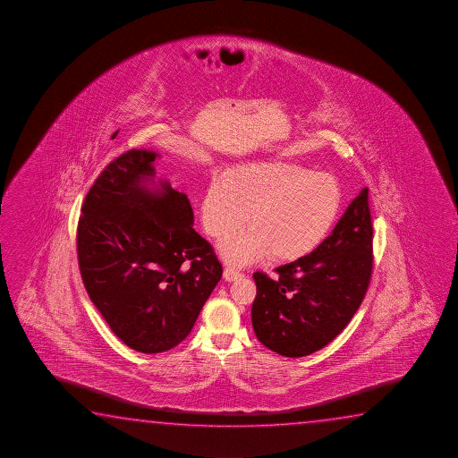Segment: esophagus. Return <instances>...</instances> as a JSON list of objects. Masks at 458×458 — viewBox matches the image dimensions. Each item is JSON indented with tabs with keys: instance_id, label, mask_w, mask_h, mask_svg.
<instances>
[{
	"instance_id": "esophagus-1",
	"label": "esophagus",
	"mask_w": 458,
	"mask_h": 458,
	"mask_svg": "<svg viewBox=\"0 0 458 458\" xmlns=\"http://www.w3.org/2000/svg\"><path fill=\"white\" fill-rule=\"evenodd\" d=\"M241 274H242V272L236 269V267H233V266H226L225 269H224V279H225L226 282H232V280L239 277Z\"/></svg>"
}]
</instances>
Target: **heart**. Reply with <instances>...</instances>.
<instances>
[{
	"label": "heart",
	"instance_id": "heart-1",
	"mask_svg": "<svg viewBox=\"0 0 458 458\" xmlns=\"http://www.w3.org/2000/svg\"><path fill=\"white\" fill-rule=\"evenodd\" d=\"M342 206L337 179L307 166L263 160L212 181L201 205L206 232L216 238L237 229L251 211L252 229L220 242L228 261L246 263L265 253L298 259L325 241Z\"/></svg>",
	"mask_w": 458,
	"mask_h": 458
}]
</instances>
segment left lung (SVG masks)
I'll list each match as a JSON object with an SVG mask.
<instances>
[{"instance_id": "left-lung-1", "label": "left lung", "mask_w": 458, "mask_h": 458, "mask_svg": "<svg viewBox=\"0 0 458 458\" xmlns=\"http://www.w3.org/2000/svg\"><path fill=\"white\" fill-rule=\"evenodd\" d=\"M371 241L365 187L313 252L276 267L271 277L255 272L252 325L259 342L286 358H302L337 337L370 284Z\"/></svg>"}]
</instances>
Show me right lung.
<instances>
[{
	"mask_svg": "<svg viewBox=\"0 0 458 458\" xmlns=\"http://www.w3.org/2000/svg\"><path fill=\"white\" fill-rule=\"evenodd\" d=\"M156 157L131 149L110 162L89 189L77 228L89 299L116 337L146 354L189 335L222 277L211 244L193 230L186 193L154 181Z\"/></svg>",
	"mask_w": 458,
	"mask_h": 458,
	"instance_id": "add662e5",
	"label": "right lung"
}]
</instances>
